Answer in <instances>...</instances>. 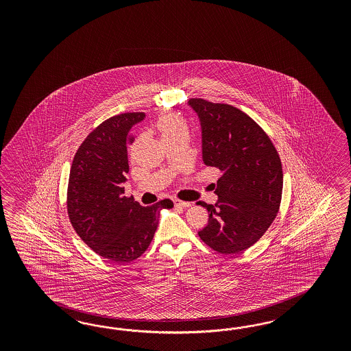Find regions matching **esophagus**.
Returning a JSON list of instances; mask_svg holds the SVG:
<instances>
[{"label":"esophagus","instance_id":"esophagus-1","mask_svg":"<svg viewBox=\"0 0 351 351\" xmlns=\"http://www.w3.org/2000/svg\"><path fill=\"white\" fill-rule=\"evenodd\" d=\"M173 203H175L176 207H184V208H185V207H191V202H184V201H180V199H175Z\"/></svg>","mask_w":351,"mask_h":351}]
</instances>
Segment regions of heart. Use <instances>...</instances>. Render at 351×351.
<instances>
[{
    "label": "heart",
    "mask_w": 351,
    "mask_h": 351,
    "mask_svg": "<svg viewBox=\"0 0 351 351\" xmlns=\"http://www.w3.org/2000/svg\"><path fill=\"white\" fill-rule=\"evenodd\" d=\"M157 128L160 138L166 143L169 140L178 138H189V130L184 118L178 114H167L160 118Z\"/></svg>",
    "instance_id": "obj_1"
}]
</instances>
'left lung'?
Returning a JSON list of instances; mask_svg holds the SVG:
<instances>
[{
	"label": "left lung",
	"instance_id": "1",
	"mask_svg": "<svg viewBox=\"0 0 351 351\" xmlns=\"http://www.w3.org/2000/svg\"><path fill=\"white\" fill-rule=\"evenodd\" d=\"M202 128L203 162L223 171L215 204L198 232L213 251L242 252L265 234L282 201L283 171L273 141L252 118L229 104L191 99Z\"/></svg>",
	"mask_w": 351,
	"mask_h": 351
}]
</instances>
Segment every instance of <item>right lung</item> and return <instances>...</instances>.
Wrapping results in <instances>:
<instances>
[{
    "mask_svg": "<svg viewBox=\"0 0 351 351\" xmlns=\"http://www.w3.org/2000/svg\"><path fill=\"white\" fill-rule=\"evenodd\" d=\"M145 117L130 112L108 118L94 128L75 153L71 167L66 210L75 233L93 251L114 263L136 260L148 248L160 210L170 199L143 207L125 197L131 130Z\"/></svg>",
    "mask_w": 351,
    "mask_h": 351,
    "instance_id": "add662e5",
    "label": "right lung"
}]
</instances>
